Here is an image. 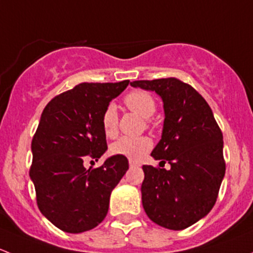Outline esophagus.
I'll use <instances>...</instances> for the list:
<instances>
[{
    "instance_id": "34e87169",
    "label": "esophagus",
    "mask_w": 253,
    "mask_h": 253,
    "mask_svg": "<svg viewBox=\"0 0 253 253\" xmlns=\"http://www.w3.org/2000/svg\"><path fill=\"white\" fill-rule=\"evenodd\" d=\"M128 164H129V167H131V168H134V167H141V164H139V163L134 162V160H132V159H129V160H128Z\"/></svg>"
}]
</instances>
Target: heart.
Listing matches in <instances>:
<instances>
[{
	"label": "heart",
	"mask_w": 253,
	"mask_h": 253,
	"mask_svg": "<svg viewBox=\"0 0 253 253\" xmlns=\"http://www.w3.org/2000/svg\"><path fill=\"white\" fill-rule=\"evenodd\" d=\"M124 103L128 110L136 112L143 119H149L155 110L157 104L154 98L149 93L143 90H134L127 94ZM147 126H150L149 121H145ZM101 126L106 137L114 138L119 132V117L116 108L114 105H108L101 115ZM153 142L149 137H121L111 145V153L115 155H122L132 160H139L145 155V153L152 148Z\"/></svg>",
	"instance_id": "obj_1"
}]
</instances>
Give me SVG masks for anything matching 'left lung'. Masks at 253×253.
<instances>
[{"mask_svg": "<svg viewBox=\"0 0 253 253\" xmlns=\"http://www.w3.org/2000/svg\"><path fill=\"white\" fill-rule=\"evenodd\" d=\"M131 85L162 96L164 128L152 157L171 167L143 165V208L158 225L182 230L215 205L225 174L223 133L211 106L190 84L171 77L134 81Z\"/></svg>", "mask_w": 253, "mask_h": 253, "instance_id": "1", "label": "left lung"}]
</instances>
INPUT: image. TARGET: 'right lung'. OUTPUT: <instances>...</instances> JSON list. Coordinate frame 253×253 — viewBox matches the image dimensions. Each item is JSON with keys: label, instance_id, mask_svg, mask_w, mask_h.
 I'll return each instance as SVG.
<instances>
[{"label": "right lung", "instance_id": "add662e5", "mask_svg": "<svg viewBox=\"0 0 253 253\" xmlns=\"http://www.w3.org/2000/svg\"><path fill=\"white\" fill-rule=\"evenodd\" d=\"M128 83H81L51 99L42 111L32 141L29 175L40 211L62 231L78 234L99 225L108 214L111 191L128 169L122 155L96 169L83 165L108 149L101 115Z\"/></svg>", "mask_w": 253, "mask_h": 253}]
</instances>
